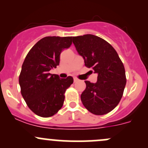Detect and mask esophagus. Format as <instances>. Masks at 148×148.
<instances>
[{"instance_id":"1","label":"esophagus","mask_w":148,"mask_h":148,"mask_svg":"<svg viewBox=\"0 0 148 148\" xmlns=\"http://www.w3.org/2000/svg\"><path fill=\"white\" fill-rule=\"evenodd\" d=\"M79 81V79L77 78H76V77H74V82H78Z\"/></svg>"}]
</instances>
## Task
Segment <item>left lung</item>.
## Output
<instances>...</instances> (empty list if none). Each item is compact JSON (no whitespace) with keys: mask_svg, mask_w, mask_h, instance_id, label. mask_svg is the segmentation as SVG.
Returning a JSON list of instances; mask_svg holds the SVG:
<instances>
[{"mask_svg":"<svg viewBox=\"0 0 148 148\" xmlns=\"http://www.w3.org/2000/svg\"><path fill=\"white\" fill-rule=\"evenodd\" d=\"M73 43L87 68L97 73V82L85 81L81 95L85 108L96 115L106 114L120 102L126 85L123 63L115 49L103 38L92 34L74 36Z\"/></svg>","mask_w":148,"mask_h":148,"instance_id":"8db88e82","label":"left lung"}]
</instances>
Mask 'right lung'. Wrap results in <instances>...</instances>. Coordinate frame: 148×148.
<instances>
[{
	"instance_id": "right-lung-1",
	"label": "right lung",
	"mask_w": 148,
	"mask_h": 148,
	"mask_svg": "<svg viewBox=\"0 0 148 148\" xmlns=\"http://www.w3.org/2000/svg\"><path fill=\"white\" fill-rule=\"evenodd\" d=\"M71 36H46L26 55L19 75L21 92L30 110L36 115L49 117L62 107L71 77L60 79L49 71L59 64L60 54L72 44Z\"/></svg>"
}]
</instances>
